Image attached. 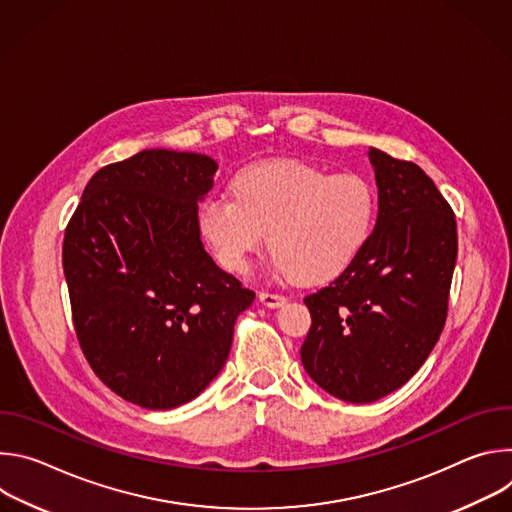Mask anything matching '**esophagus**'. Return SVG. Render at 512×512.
Listing matches in <instances>:
<instances>
[{"label":"esophagus","mask_w":512,"mask_h":512,"mask_svg":"<svg viewBox=\"0 0 512 512\" xmlns=\"http://www.w3.org/2000/svg\"><path fill=\"white\" fill-rule=\"evenodd\" d=\"M259 302L265 306V308H279L287 302L285 296H279V294H269V291H261L259 294Z\"/></svg>","instance_id":"obj_1"}]
</instances>
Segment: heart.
I'll list each match as a JSON object with an SVG mask.
<instances>
[{
	"label": "heart",
	"instance_id": "1",
	"mask_svg": "<svg viewBox=\"0 0 512 512\" xmlns=\"http://www.w3.org/2000/svg\"><path fill=\"white\" fill-rule=\"evenodd\" d=\"M233 196H210L198 223L216 261L243 273L267 243L279 277L318 285L338 277L367 245L377 221L375 186L360 174H330L298 160L247 166Z\"/></svg>",
	"mask_w": 512,
	"mask_h": 512
}]
</instances>
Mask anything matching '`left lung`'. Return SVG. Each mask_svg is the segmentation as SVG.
Segmentation results:
<instances>
[{"mask_svg": "<svg viewBox=\"0 0 512 512\" xmlns=\"http://www.w3.org/2000/svg\"><path fill=\"white\" fill-rule=\"evenodd\" d=\"M379 214L358 257L304 302L300 356L310 379L346 403L403 387L440 338L458 255L456 218L413 162L371 148Z\"/></svg>", "mask_w": 512, "mask_h": 512, "instance_id": "obj_1", "label": "left lung"}]
</instances>
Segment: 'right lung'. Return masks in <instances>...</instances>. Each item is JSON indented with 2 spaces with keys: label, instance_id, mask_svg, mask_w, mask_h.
<instances>
[{
  "label": "right lung",
  "instance_id": "add662e5",
  "mask_svg": "<svg viewBox=\"0 0 512 512\" xmlns=\"http://www.w3.org/2000/svg\"><path fill=\"white\" fill-rule=\"evenodd\" d=\"M218 164L143 150L101 168L64 233L72 322L95 375L145 409L198 397L221 373L255 294L200 241Z\"/></svg>",
  "mask_w": 512,
  "mask_h": 512
}]
</instances>
